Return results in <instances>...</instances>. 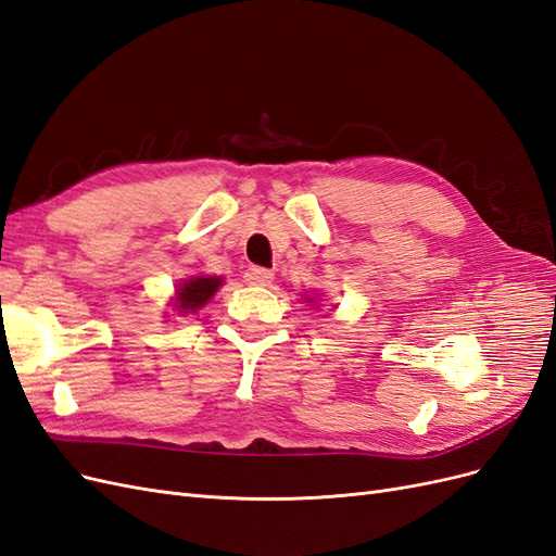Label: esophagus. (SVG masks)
<instances>
[{
  "label": "esophagus",
  "mask_w": 556,
  "mask_h": 556,
  "mask_svg": "<svg viewBox=\"0 0 556 556\" xmlns=\"http://www.w3.org/2000/svg\"><path fill=\"white\" fill-rule=\"evenodd\" d=\"M243 278L248 285H268L274 280V271H268V268H262V266H250L243 274Z\"/></svg>",
  "instance_id": "obj_1"
}]
</instances>
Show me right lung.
I'll list each match as a JSON object with an SVG mask.
<instances>
[{
	"mask_svg": "<svg viewBox=\"0 0 556 556\" xmlns=\"http://www.w3.org/2000/svg\"><path fill=\"white\" fill-rule=\"evenodd\" d=\"M220 282H223L220 278H213V276L211 278L199 276V278H192L188 282H182L180 290H178V308L182 313L199 311L217 292V288H220Z\"/></svg>",
	"mask_w": 556,
	"mask_h": 556,
	"instance_id": "add662e5",
	"label": "right lung"
}]
</instances>
